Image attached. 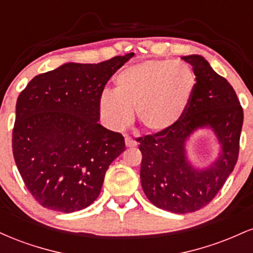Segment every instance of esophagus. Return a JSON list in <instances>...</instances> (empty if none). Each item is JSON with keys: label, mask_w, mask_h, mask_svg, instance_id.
Instances as JSON below:
<instances>
[{"label": "esophagus", "mask_w": 253, "mask_h": 253, "mask_svg": "<svg viewBox=\"0 0 253 253\" xmlns=\"http://www.w3.org/2000/svg\"><path fill=\"white\" fill-rule=\"evenodd\" d=\"M125 143H126V146L127 147H134V146H136V141L133 140L132 138H128V136H126V139H125Z\"/></svg>", "instance_id": "obj_1"}]
</instances>
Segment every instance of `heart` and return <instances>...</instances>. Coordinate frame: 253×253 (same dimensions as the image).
<instances>
[{
  "label": "heart",
  "instance_id": "heart-1",
  "mask_svg": "<svg viewBox=\"0 0 253 253\" xmlns=\"http://www.w3.org/2000/svg\"><path fill=\"white\" fill-rule=\"evenodd\" d=\"M195 75L189 66L169 60H146L128 66L117 76V90H104L98 101L102 121L121 130L136 120L144 128L161 133L178 123L195 90Z\"/></svg>",
  "mask_w": 253,
  "mask_h": 253
}]
</instances>
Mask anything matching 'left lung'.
Masks as SVG:
<instances>
[{
	"label": "left lung",
	"instance_id": "obj_1",
	"mask_svg": "<svg viewBox=\"0 0 253 253\" xmlns=\"http://www.w3.org/2000/svg\"><path fill=\"white\" fill-rule=\"evenodd\" d=\"M182 59L196 76L189 106L175 126L138 139L145 195L156 207L177 214L201 210L221 189L238 161L244 120L236 91L226 78L199 54ZM202 128L216 134L220 152L207 168H195L186 156V141Z\"/></svg>",
	"mask_w": 253,
	"mask_h": 253
}]
</instances>
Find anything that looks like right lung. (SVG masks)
<instances>
[{
    "mask_svg": "<svg viewBox=\"0 0 253 253\" xmlns=\"http://www.w3.org/2000/svg\"><path fill=\"white\" fill-rule=\"evenodd\" d=\"M133 54L98 64H63L34 77L17 97L14 159L42 207L72 213L100 195L125 140L98 124V101L109 78Z\"/></svg>",
    "mask_w": 253,
    "mask_h": 253,
    "instance_id": "1",
    "label": "right lung"
}]
</instances>
